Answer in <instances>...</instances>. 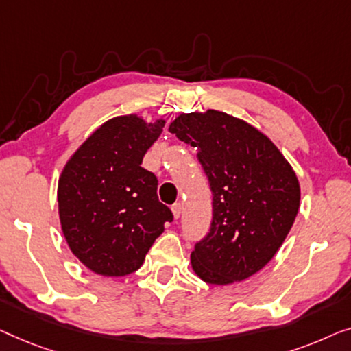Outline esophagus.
<instances>
[{
  "instance_id": "1",
  "label": "esophagus",
  "mask_w": 351,
  "mask_h": 351,
  "mask_svg": "<svg viewBox=\"0 0 351 351\" xmlns=\"http://www.w3.org/2000/svg\"><path fill=\"white\" fill-rule=\"evenodd\" d=\"M171 213H173V218H175V219L180 218L181 213H182V206H181V204H175L173 206H171Z\"/></svg>"
}]
</instances>
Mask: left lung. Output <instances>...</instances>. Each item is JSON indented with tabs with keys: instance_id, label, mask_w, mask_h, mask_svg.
<instances>
[{
	"instance_id": "left-lung-1",
	"label": "left lung",
	"mask_w": 351,
	"mask_h": 351,
	"mask_svg": "<svg viewBox=\"0 0 351 351\" xmlns=\"http://www.w3.org/2000/svg\"><path fill=\"white\" fill-rule=\"evenodd\" d=\"M169 132L197 147L213 192V221L191 253L192 270L211 285L250 278L270 263L294 224L298 175L267 135L227 112L180 114Z\"/></svg>"
}]
</instances>
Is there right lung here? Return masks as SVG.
I'll return each instance as SVG.
<instances>
[{
    "instance_id": "1",
    "label": "right lung",
    "mask_w": 351,
    "mask_h": 351,
    "mask_svg": "<svg viewBox=\"0 0 351 351\" xmlns=\"http://www.w3.org/2000/svg\"><path fill=\"white\" fill-rule=\"evenodd\" d=\"M165 119L117 116L88 135L58 178L62 232L71 253L93 274L124 276L173 219L157 199V178L141 167Z\"/></svg>"
}]
</instances>
